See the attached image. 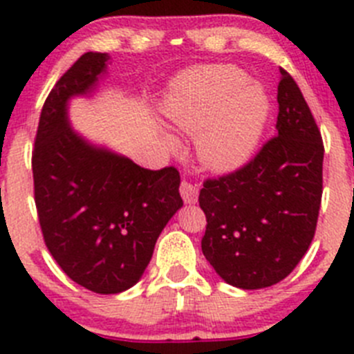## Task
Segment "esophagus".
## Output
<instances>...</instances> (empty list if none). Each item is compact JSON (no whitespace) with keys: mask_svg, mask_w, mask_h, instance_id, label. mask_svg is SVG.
<instances>
[{"mask_svg":"<svg viewBox=\"0 0 354 354\" xmlns=\"http://www.w3.org/2000/svg\"><path fill=\"white\" fill-rule=\"evenodd\" d=\"M180 196L186 203H196L198 201V187L194 184L187 183V180H183L180 183Z\"/></svg>","mask_w":354,"mask_h":354,"instance_id":"1","label":"esophagus"}]
</instances>
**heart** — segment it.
I'll return each instance as SVG.
<instances>
[{
    "mask_svg": "<svg viewBox=\"0 0 354 354\" xmlns=\"http://www.w3.org/2000/svg\"><path fill=\"white\" fill-rule=\"evenodd\" d=\"M175 129L198 136L201 161L215 171H233L250 161L271 116V99L234 66H207L183 74L163 102ZM177 146L174 137H168Z\"/></svg>",
    "mask_w": 354,
    "mask_h": 354,
    "instance_id": "obj_1",
    "label": "heart"
}]
</instances>
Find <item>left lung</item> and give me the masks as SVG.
I'll return each instance as SVG.
<instances>
[{
	"mask_svg": "<svg viewBox=\"0 0 354 354\" xmlns=\"http://www.w3.org/2000/svg\"><path fill=\"white\" fill-rule=\"evenodd\" d=\"M276 137L233 174L207 179L201 250L225 283L271 287L301 262L323 193V140L297 83L280 69Z\"/></svg>",
	"mask_w": 354,
	"mask_h": 354,
	"instance_id": "1",
	"label": "left lung"
}]
</instances>
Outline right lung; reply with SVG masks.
Listing matches in <instances>:
<instances>
[{
	"label": "right lung",
	"instance_id": "add662e5",
	"mask_svg": "<svg viewBox=\"0 0 354 354\" xmlns=\"http://www.w3.org/2000/svg\"><path fill=\"white\" fill-rule=\"evenodd\" d=\"M107 60V53H85L48 93L32 179L45 245L60 269L95 294H120L140 280L183 198L177 168L147 170L90 144L69 124V99L95 90Z\"/></svg>",
	"mask_w": 354,
	"mask_h": 354
}]
</instances>
